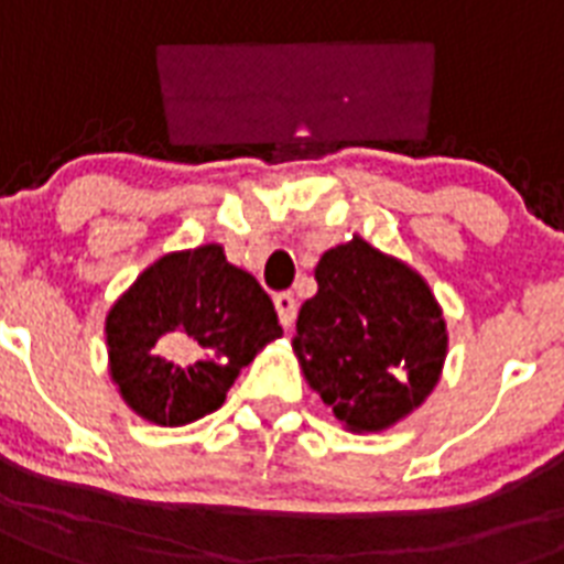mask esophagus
<instances>
[{
  "mask_svg": "<svg viewBox=\"0 0 564 564\" xmlns=\"http://www.w3.org/2000/svg\"><path fill=\"white\" fill-rule=\"evenodd\" d=\"M274 310H278V318H281V324L286 329L295 324V313H297V304L295 297L290 295V292H281V295H274Z\"/></svg>",
  "mask_w": 564,
  "mask_h": 564,
  "instance_id": "1",
  "label": "esophagus"
}]
</instances>
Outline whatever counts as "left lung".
I'll return each instance as SVG.
<instances>
[{"label": "left lung", "mask_w": 564, "mask_h": 564, "mask_svg": "<svg viewBox=\"0 0 564 564\" xmlns=\"http://www.w3.org/2000/svg\"><path fill=\"white\" fill-rule=\"evenodd\" d=\"M315 283L292 336L306 386L350 432H386L441 382L443 306L423 274L359 235L324 251Z\"/></svg>", "instance_id": "left-lung-1"}]
</instances>
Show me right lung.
<instances>
[{"mask_svg": "<svg viewBox=\"0 0 564 564\" xmlns=\"http://www.w3.org/2000/svg\"><path fill=\"white\" fill-rule=\"evenodd\" d=\"M109 379L141 420L176 429L226 402L240 370L283 336L272 297L219 242L167 251L104 322Z\"/></svg>", "mask_w": 564, "mask_h": 564, "instance_id": "1", "label": "right lung"}]
</instances>
